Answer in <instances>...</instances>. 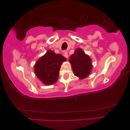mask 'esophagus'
Listing matches in <instances>:
<instances>
[{"mask_svg": "<svg viewBox=\"0 0 130 130\" xmlns=\"http://www.w3.org/2000/svg\"><path fill=\"white\" fill-rule=\"evenodd\" d=\"M63 56L66 57V58H68V53L66 52V51H65L64 52V54H63Z\"/></svg>", "mask_w": 130, "mask_h": 130, "instance_id": "1", "label": "esophagus"}]
</instances>
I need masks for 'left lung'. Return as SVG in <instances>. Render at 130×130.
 Instances as JSON below:
<instances>
[{"instance_id": "left-lung-1", "label": "left lung", "mask_w": 130, "mask_h": 130, "mask_svg": "<svg viewBox=\"0 0 130 130\" xmlns=\"http://www.w3.org/2000/svg\"><path fill=\"white\" fill-rule=\"evenodd\" d=\"M74 75L80 79L87 77L92 69L91 59L83 50L78 48L69 57Z\"/></svg>"}]
</instances>
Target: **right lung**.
Masks as SVG:
<instances>
[{"mask_svg": "<svg viewBox=\"0 0 130 130\" xmlns=\"http://www.w3.org/2000/svg\"><path fill=\"white\" fill-rule=\"evenodd\" d=\"M66 60L61 54L49 50L36 62L34 67L35 73L44 84L52 85L57 81L61 64Z\"/></svg>", "mask_w": 130, "mask_h": 130, "instance_id": "1", "label": "right lung"}]
</instances>
